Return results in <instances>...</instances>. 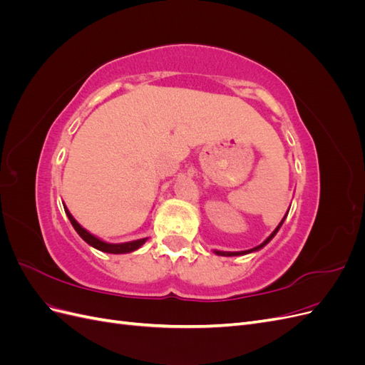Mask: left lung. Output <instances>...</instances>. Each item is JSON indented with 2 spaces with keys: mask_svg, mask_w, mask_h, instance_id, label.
I'll return each mask as SVG.
<instances>
[{
  "mask_svg": "<svg viewBox=\"0 0 365 365\" xmlns=\"http://www.w3.org/2000/svg\"><path fill=\"white\" fill-rule=\"evenodd\" d=\"M283 220H284V217H283ZM283 220H282V222L279 224V227L277 228H275L274 231H272V233H271V236L267 239V240H264L263 242V244H260L259 247H256V248H252V250H250V251H239V252H225V251H216V254H219V256H240V254H247V252H251V251H256V250H260L262 247H264V245H267L268 244V242L275 236V235H277V231H279V228L282 227V224H283Z\"/></svg>",
  "mask_w": 365,
  "mask_h": 365,
  "instance_id": "left-lung-1",
  "label": "left lung"
}]
</instances>
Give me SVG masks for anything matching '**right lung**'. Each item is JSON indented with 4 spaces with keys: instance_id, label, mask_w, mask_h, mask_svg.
<instances>
[{
    "instance_id": "right-lung-1",
    "label": "right lung",
    "mask_w": 365,
    "mask_h": 365,
    "mask_svg": "<svg viewBox=\"0 0 365 365\" xmlns=\"http://www.w3.org/2000/svg\"><path fill=\"white\" fill-rule=\"evenodd\" d=\"M65 208V213H67L68 219L71 225L74 227V230L77 231V235H79L86 244H90L91 247H94L96 250H101L103 252H111V254H123V252H130V251H135L137 248H140L143 244L148 239H138V240H132V242H126V244H108V242H103L101 239H97L96 236H93L91 233H88V231L85 228H82L79 224L76 222V219L71 216V213L68 212L67 207Z\"/></svg>"
}]
</instances>
